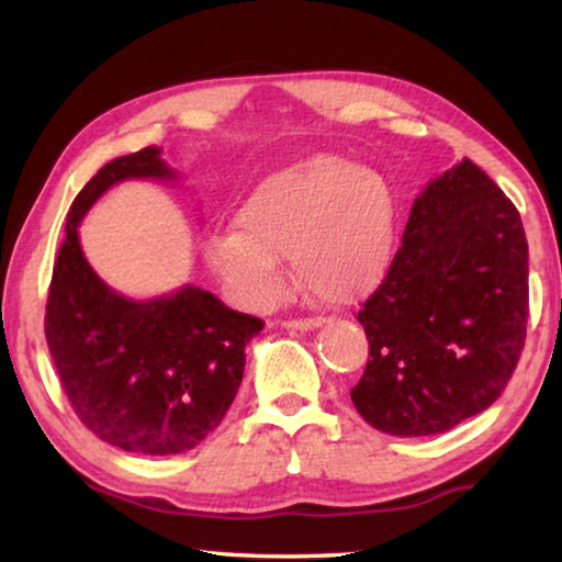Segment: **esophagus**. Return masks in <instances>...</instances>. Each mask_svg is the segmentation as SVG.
<instances>
[{"mask_svg":"<svg viewBox=\"0 0 562 562\" xmlns=\"http://www.w3.org/2000/svg\"><path fill=\"white\" fill-rule=\"evenodd\" d=\"M322 325V319H284L282 327L288 329H297V331H310V329H317Z\"/></svg>","mask_w":562,"mask_h":562,"instance_id":"1","label":"esophagus"}]
</instances>
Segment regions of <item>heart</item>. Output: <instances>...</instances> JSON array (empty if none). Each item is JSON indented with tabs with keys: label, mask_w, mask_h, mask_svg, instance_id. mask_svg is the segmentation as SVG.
I'll return each instance as SVG.
<instances>
[{
	"label": "heart",
	"mask_w": 562,
	"mask_h": 562,
	"mask_svg": "<svg viewBox=\"0 0 562 562\" xmlns=\"http://www.w3.org/2000/svg\"><path fill=\"white\" fill-rule=\"evenodd\" d=\"M394 195L376 170L339 156H310L258 180L235 225L207 235V268L250 307L282 292L280 255L329 304L372 292L392 260Z\"/></svg>",
	"instance_id": "1"
}]
</instances>
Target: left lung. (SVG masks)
Instances as JSON below:
<instances>
[{
    "label": "left lung",
    "instance_id": "left-lung-1",
    "mask_svg": "<svg viewBox=\"0 0 562 562\" xmlns=\"http://www.w3.org/2000/svg\"><path fill=\"white\" fill-rule=\"evenodd\" d=\"M357 319L369 359L351 402L379 431L443 434L506 389L526 345L528 243L516 205L469 158L416 198Z\"/></svg>",
    "mask_w": 562,
    "mask_h": 562
}]
</instances>
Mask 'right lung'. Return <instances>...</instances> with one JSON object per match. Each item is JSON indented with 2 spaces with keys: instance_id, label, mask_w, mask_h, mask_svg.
Instances as JSON below:
<instances>
[{
  "instance_id": "1",
  "label": "right lung",
  "mask_w": 562,
  "mask_h": 562,
  "mask_svg": "<svg viewBox=\"0 0 562 562\" xmlns=\"http://www.w3.org/2000/svg\"><path fill=\"white\" fill-rule=\"evenodd\" d=\"M176 178L148 146L103 166L66 215L44 331L71 408L101 441L131 453L193 449L223 422L245 372V347L262 319L193 284L128 300L103 284L79 245V223L111 186Z\"/></svg>"
}]
</instances>
